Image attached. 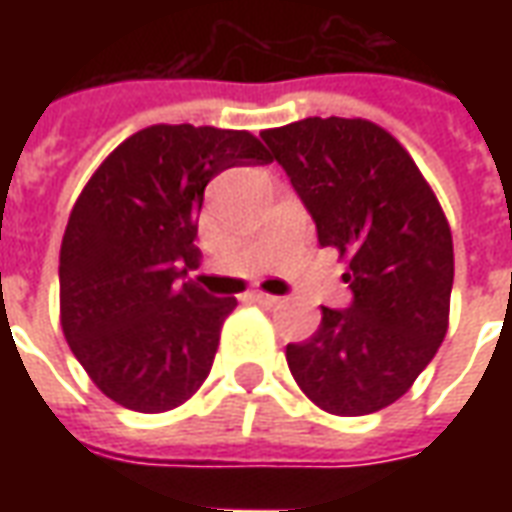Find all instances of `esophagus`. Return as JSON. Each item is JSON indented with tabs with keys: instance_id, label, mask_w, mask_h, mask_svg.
Instances as JSON below:
<instances>
[{
	"instance_id": "esophagus-1",
	"label": "esophagus",
	"mask_w": 512,
	"mask_h": 512,
	"mask_svg": "<svg viewBox=\"0 0 512 512\" xmlns=\"http://www.w3.org/2000/svg\"><path fill=\"white\" fill-rule=\"evenodd\" d=\"M249 299L255 301V304H260V307H277L279 301H282L279 296H271V293H263V290H252Z\"/></svg>"
}]
</instances>
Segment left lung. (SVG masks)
Listing matches in <instances>:
<instances>
[{
	"label": "left lung",
	"mask_w": 512,
	"mask_h": 512,
	"mask_svg": "<svg viewBox=\"0 0 512 512\" xmlns=\"http://www.w3.org/2000/svg\"><path fill=\"white\" fill-rule=\"evenodd\" d=\"M310 211L318 244L348 260V310L285 356L301 392L337 417L403 397L450 321L452 235L436 194L395 136L370 120L307 117L263 131Z\"/></svg>",
	"instance_id": "8db88e82"
}]
</instances>
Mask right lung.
Instances as JSON below:
<instances>
[{
    "mask_svg": "<svg viewBox=\"0 0 512 512\" xmlns=\"http://www.w3.org/2000/svg\"><path fill=\"white\" fill-rule=\"evenodd\" d=\"M268 161L249 131L150 126L87 180L62 235L60 321L73 356L115 403L161 414L208 378L238 301L183 282L200 263L202 194L224 169Z\"/></svg>",
    "mask_w": 512,
    "mask_h": 512,
    "instance_id": "1",
    "label": "right lung"
}]
</instances>
